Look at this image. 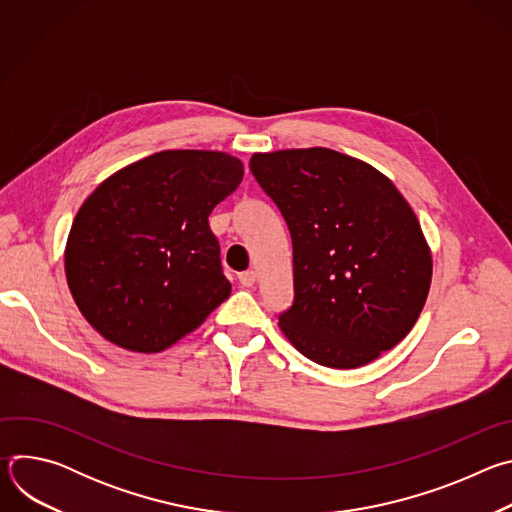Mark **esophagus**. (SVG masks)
Segmentation results:
<instances>
[{"instance_id":"1","label":"esophagus","mask_w":512,"mask_h":512,"mask_svg":"<svg viewBox=\"0 0 512 512\" xmlns=\"http://www.w3.org/2000/svg\"><path fill=\"white\" fill-rule=\"evenodd\" d=\"M255 271L253 269H249V271H243V273H239V283L243 285V287H251L253 283H255Z\"/></svg>"}]
</instances>
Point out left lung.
<instances>
[{
	"label": "left lung",
	"instance_id": "obj_1",
	"mask_svg": "<svg viewBox=\"0 0 512 512\" xmlns=\"http://www.w3.org/2000/svg\"><path fill=\"white\" fill-rule=\"evenodd\" d=\"M249 168L294 247V302L279 314L289 342L330 369L401 342L423 310L431 255L393 182L326 148L255 154Z\"/></svg>",
	"mask_w": 512,
	"mask_h": 512
}]
</instances>
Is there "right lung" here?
Listing matches in <instances>:
<instances>
[{
  "mask_svg": "<svg viewBox=\"0 0 512 512\" xmlns=\"http://www.w3.org/2000/svg\"><path fill=\"white\" fill-rule=\"evenodd\" d=\"M243 180L223 152L168 150L107 178L72 223L64 267L87 322L133 352H162L231 296L212 208Z\"/></svg>",
  "mask_w": 512,
  "mask_h": 512,
  "instance_id": "1",
  "label": "right lung"
}]
</instances>
